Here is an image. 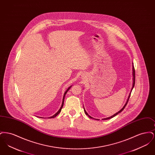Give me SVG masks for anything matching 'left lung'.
Returning <instances> with one entry per match:
<instances>
[{
    "instance_id": "1",
    "label": "left lung",
    "mask_w": 155,
    "mask_h": 155,
    "mask_svg": "<svg viewBox=\"0 0 155 155\" xmlns=\"http://www.w3.org/2000/svg\"><path fill=\"white\" fill-rule=\"evenodd\" d=\"M133 87H132V88H131V92H130V94H129V96L128 97V99H127V102H126V103H125V104H124V106L123 107V108L120 110V111H118L117 113H115L114 114H113V116H111L110 117H107V118H103L102 120H109V119H110V118H113V117H114V116H116L117 114H118V113H121L122 111L124 110V109L125 108V106H126V105H127V104L128 103V100H129V98H130V95H131V92H132V90H133V89L134 88V85H135V69H134V64H133ZM84 111H85V114L88 116L89 118H94L93 117H92L91 116H89L88 114V113L86 111V110H85V108H84ZM94 119H95V120H99V119H95V118H94Z\"/></svg>"
}]
</instances>
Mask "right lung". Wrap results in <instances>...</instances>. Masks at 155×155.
<instances>
[{"label":"right lung","mask_w":155,"mask_h":155,"mask_svg":"<svg viewBox=\"0 0 155 155\" xmlns=\"http://www.w3.org/2000/svg\"><path fill=\"white\" fill-rule=\"evenodd\" d=\"M73 85H71L70 87H69L68 89H67L66 91V92H64V96H63V101H62V104H61V107H60V109H59L58 111L56 113V114H54L53 116H52L51 117H50L49 118H54V117H55L56 116H57L58 114H59V113H60V112L61 111V109H62V107H63V104H64V97H65V95H66L67 92L68 91V90L70 89L71 88V87H72ZM39 117V118H42V117Z\"/></svg>","instance_id":"obj_1"}]
</instances>
